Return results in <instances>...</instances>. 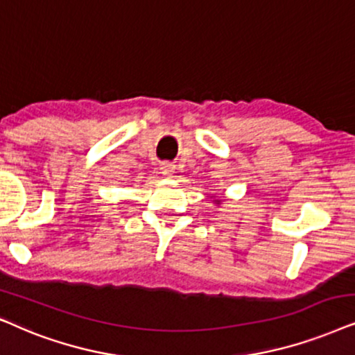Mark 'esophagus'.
<instances>
[{
	"instance_id": "34e87169",
	"label": "esophagus",
	"mask_w": 355,
	"mask_h": 355,
	"mask_svg": "<svg viewBox=\"0 0 355 355\" xmlns=\"http://www.w3.org/2000/svg\"><path fill=\"white\" fill-rule=\"evenodd\" d=\"M159 171L161 174H164V176L171 178L174 173H176V166H174L173 163H168V161H164V163L159 164Z\"/></svg>"
}]
</instances>
